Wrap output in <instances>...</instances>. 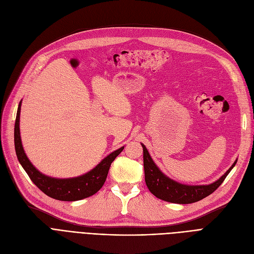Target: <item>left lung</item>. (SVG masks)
I'll list each match as a JSON object with an SVG mask.
<instances>
[{"label": "left lung", "mask_w": 254, "mask_h": 254, "mask_svg": "<svg viewBox=\"0 0 254 254\" xmlns=\"http://www.w3.org/2000/svg\"><path fill=\"white\" fill-rule=\"evenodd\" d=\"M143 147V159H144V170H145V182L149 191L153 195L169 203L176 204H191L198 202V200L210 195L215 191L221 184L228 176L231 169L234 167L238 161H235L231 167L226 171L225 174L209 185H184L168 178L155 165L151 156L148 152L145 145Z\"/></svg>", "instance_id": "1"}]
</instances>
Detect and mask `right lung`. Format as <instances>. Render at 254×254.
I'll use <instances>...</instances> for the list:
<instances>
[{"label":"right lung","mask_w":254,"mask_h":254,"mask_svg":"<svg viewBox=\"0 0 254 254\" xmlns=\"http://www.w3.org/2000/svg\"><path fill=\"white\" fill-rule=\"evenodd\" d=\"M21 104L22 101L17 107L14 124V148L17 160L34 185L46 195L59 200H66V202L80 200L97 193L107 179L111 163L123 151L124 147H121L118 150L111 152L92 170L83 174V176L71 179H56L45 176L31 164L23 149L20 135Z\"/></svg>","instance_id":"obj_1"}]
</instances>
